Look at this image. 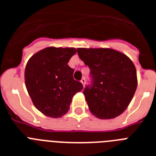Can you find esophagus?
Wrapping results in <instances>:
<instances>
[{"mask_svg": "<svg viewBox=\"0 0 156 156\" xmlns=\"http://www.w3.org/2000/svg\"><path fill=\"white\" fill-rule=\"evenodd\" d=\"M81 82H82V84L83 85V87H85V84H86V79L84 78H82V80H81Z\"/></svg>", "mask_w": 156, "mask_h": 156, "instance_id": "esophagus-1", "label": "esophagus"}]
</instances>
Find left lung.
I'll return each mask as SVG.
<instances>
[{
  "instance_id": "obj_1",
  "label": "left lung",
  "mask_w": 156,
  "mask_h": 156,
  "mask_svg": "<svg viewBox=\"0 0 156 156\" xmlns=\"http://www.w3.org/2000/svg\"><path fill=\"white\" fill-rule=\"evenodd\" d=\"M90 69L91 85L83 94L90 111L101 119L117 117L130 104L137 88V74L132 61L113 49H77Z\"/></svg>"
}]
</instances>
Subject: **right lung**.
I'll return each instance as SVG.
<instances>
[{
  "label": "right lung",
  "instance_id": "right-lung-1",
  "mask_svg": "<svg viewBox=\"0 0 156 156\" xmlns=\"http://www.w3.org/2000/svg\"><path fill=\"white\" fill-rule=\"evenodd\" d=\"M74 48L47 47L34 54L25 70V87L32 102L46 116L60 118L69 111L72 98L83 89L68 66Z\"/></svg>",
  "mask_w": 156,
  "mask_h": 156
}]
</instances>
